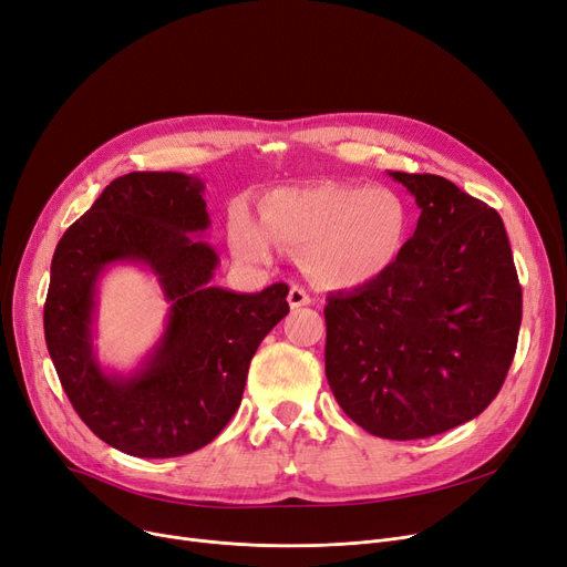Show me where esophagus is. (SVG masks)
I'll return each instance as SVG.
<instances>
[{"mask_svg":"<svg viewBox=\"0 0 567 567\" xmlns=\"http://www.w3.org/2000/svg\"><path fill=\"white\" fill-rule=\"evenodd\" d=\"M287 303H289V308H303V306H310L312 299H310V293L303 287L293 285L289 289V293H287Z\"/></svg>","mask_w":567,"mask_h":567,"instance_id":"1","label":"esophagus"}]
</instances>
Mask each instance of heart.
I'll return each instance as SVG.
<instances>
[{"label":"heart","mask_w":567,"mask_h":567,"mask_svg":"<svg viewBox=\"0 0 567 567\" xmlns=\"http://www.w3.org/2000/svg\"><path fill=\"white\" fill-rule=\"evenodd\" d=\"M227 236L243 264L274 261L278 245H285L301 250V266L317 282L354 289L382 278L399 259L408 208L386 187L287 185L264 194L261 215L245 202L234 204Z\"/></svg>","instance_id":"1"}]
</instances>
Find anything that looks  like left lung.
<instances>
[{
  "mask_svg": "<svg viewBox=\"0 0 567 567\" xmlns=\"http://www.w3.org/2000/svg\"><path fill=\"white\" fill-rule=\"evenodd\" d=\"M420 206L382 278L331 293L327 380L378 437L445 433L496 399L522 327V287L501 215L454 183L386 171Z\"/></svg>",
  "mask_w": 567,
  "mask_h": 567,
  "instance_id": "obj_1",
  "label": "left lung"
}]
</instances>
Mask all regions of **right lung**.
Here are the masks:
<instances>
[{
  "label": "right lung",
  "instance_id": "right-lung-1",
  "mask_svg": "<svg viewBox=\"0 0 567 567\" xmlns=\"http://www.w3.org/2000/svg\"><path fill=\"white\" fill-rule=\"evenodd\" d=\"M204 181L176 171L115 178L60 238L43 308L48 354L73 410L106 445L138 458L202 450L240 405L259 342L289 312L287 285L257 293L213 285L219 255ZM138 265L169 303L165 329L130 372L93 348L99 282Z\"/></svg>",
  "mask_w": 567,
  "mask_h": 567
}]
</instances>
